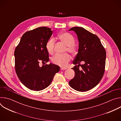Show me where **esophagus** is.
Returning <instances> with one entry per match:
<instances>
[{
  "label": "esophagus",
  "instance_id": "1",
  "mask_svg": "<svg viewBox=\"0 0 121 121\" xmlns=\"http://www.w3.org/2000/svg\"><path fill=\"white\" fill-rule=\"evenodd\" d=\"M60 69H61V70H66V68H64V67H61V68H60Z\"/></svg>",
  "mask_w": 121,
  "mask_h": 121
}]
</instances>
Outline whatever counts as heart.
Segmentation results:
<instances>
[{
  "instance_id": "heart-1",
  "label": "heart",
  "mask_w": 121,
  "mask_h": 121,
  "mask_svg": "<svg viewBox=\"0 0 121 121\" xmlns=\"http://www.w3.org/2000/svg\"><path fill=\"white\" fill-rule=\"evenodd\" d=\"M58 39L66 45V48L65 52L71 54L72 55H75L77 53V48L75 45V39L71 34L66 32H63L60 33L58 35ZM56 41L54 38L50 39L46 43L45 47L48 53L52 55L54 53V49ZM71 57L68 54L63 55L57 54L51 59L52 62L58 65L61 66H65L70 61Z\"/></svg>"
}]
</instances>
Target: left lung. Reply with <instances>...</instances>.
<instances>
[{
	"label": "left lung",
	"mask_w": 121,
	"mask_h": 121,
	"mask_svg": "<svg viewBox=\"0 0 121 121\" xmlns=\"http://www.w3.org/2000/svg\"><path fill=\"white\" fill-rule=\"evenodd\" d=\"M69 30L76 32L79 42L78 53L73 61L76 65L72 68L75 75L69 84L77 91H88L99 83L104 75L106 51L98 37L83 28L74 27Z\"/></svg>",
	"instance_id": "left-lung-1"
}]
</instances>
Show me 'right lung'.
Masks as SVG:
<instances>
[{
  "instance_id": "right-lung-1",
  "label": "right lung",
  "mask_w": 121,
  "mask_h": 121,
  "mask_svg": "<svg viewBox=\"0 0 121 121\" xmlns=\"http://www.w3.org/2000/svg\"><path fill=\"white\" fill-rule=\"evenodd\" d=\"M53 34L51 29L36 28L24 33L14 52L15 68L21 82L32 91H40L50 85L60 67L45 64L41 67L39 62L49 61L45 45Z\"/></svg>"
}]
</instances>
